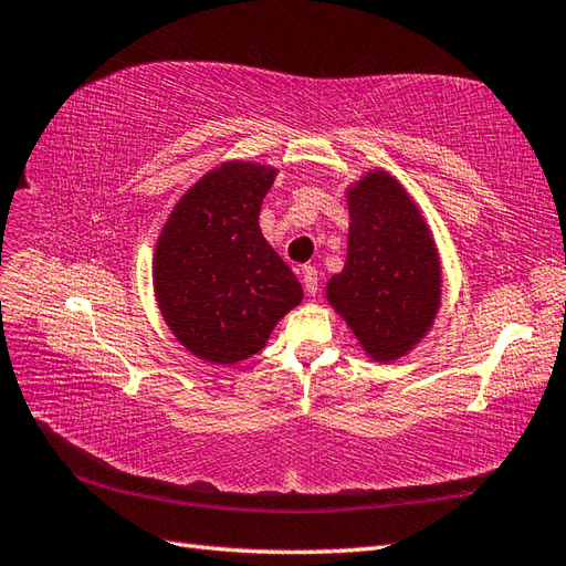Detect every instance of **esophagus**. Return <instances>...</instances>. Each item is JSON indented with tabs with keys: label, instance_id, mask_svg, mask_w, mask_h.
Masks as SVG:
<instances>
[{
	"label": "esophagus",
	"instance_id": "34e87169",
	"mask_svg": "<svg viewBox=\"0 0 566 566\" xmlns=\"http://www.w3.org/2000/svg\"><path fill=\"white\" fill-rule=\"evenodd\" d=\"M302 276H304V286H306V292L311 294V296H316L318 294V286H321V274H318V270L316 268H304L302 270Z\"/></svg>",
	"mask_w": 566,
	"mask_h": 566
}]
</instances>
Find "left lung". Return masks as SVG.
Segmentation results:
<instances>
[{
    "label": "left lung",
    "mask_w": 566,
    "mask_h": 566,
    "mask_svg": "<svg viewBox=\"0 0 566 566\" xmlns=\"http://www.w3.org/2000/svg\"><path fill=\"white\" fill-rule=\"evenodd\" d=\"M347 262L328 302L379 359L401 357L430 328L440 304L438 252L394 177L371 172L350 189Z\"/></svg>",
    "instance_id": "obj_1"
}]
</instances>
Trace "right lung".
<instances>
[{
	"label": "right lung",
	"instance_id": "obj_1",
	"mask_svg": "<svg viewBox=\"0 0 566 566\" xmlns=\"http://www.w3.org/2000/svg\"><path fill=\"white\" fill-rule=\"evenodd\" d=\"M274 170L228 163L179 199L155 248V294L175 338L197 357L233 365L260 353L302 284L260 231Z\"/></svg>",
	"mask_w": 566,
	"mask_h": 566
}]
</instances>
